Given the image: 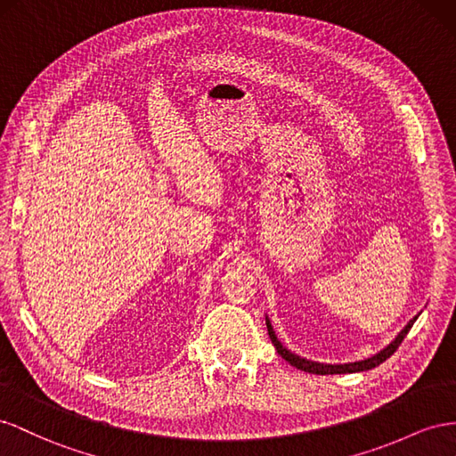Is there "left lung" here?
I'll list each match as a JSON object with an SVG mask.
<instances>
[{"label": "left lung", "instance_id": "left-lung-1", "mask_svg": "<svg viewBox=\"0 0 456 456\" xmlns=\"http://www.w3.org/2000/svg\"><path fill=\"white\" fill-rule=\"evenodd\" d=\"M414 321H416V317H414V319H411V321L407 322V327L403 329V330L397 334L395 340H394L392 344H389L387 347H384V349L380 351V354H376V355H372V357H369V359H365V361L344 362V365H324V362H317V361L304 359V357H300V355L292 354L290 349H286V347L279 342V338H277L275 330H273L269 319L265 317V324H267L269 338H271L273 346H275V349L279 351V355H281L284 361H289L292 367L300 369V370H305V372H311V374H347V372H362V370H369V369L379 367L380 362H384L387 357H392V355L395 354L397 347H399V344H401L403 340H405V336L409 334V330H411V327L414 324Z\"/></svg>", "mask_w": 456, "mask_h": 456}]
</instances>
